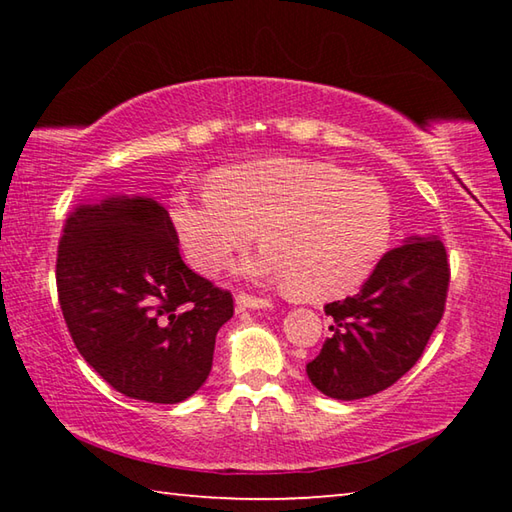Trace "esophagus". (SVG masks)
Listing matches in <instances>:
<instances>
[{"mask_svg": "<svg viewBox=\"0 0 512 512\" xmlns=\"http://www.w3.org/2000/svg\"><path fill=\"white\" fill-rule=\"evenodd\" d=\"M237 307H239V309H271V300L255 298V296H246V293H239V296H237Z\"/></svg>", "mask_w": 512, "mask_h": 512, "instance_id": "1", "label": "esophagus"}]
</instances>
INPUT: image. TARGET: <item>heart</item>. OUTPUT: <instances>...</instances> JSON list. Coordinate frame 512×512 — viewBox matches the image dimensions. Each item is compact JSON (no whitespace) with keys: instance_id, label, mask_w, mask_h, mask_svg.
I'll return each mask as SVG.
<instances>
[{"instance_id":"heart-1","label":"heart","mask_w":512,"mask_h":512,"mask_svg":"<svg viewBox=\"0 0 512 512\" xmlns=\"http://www.w3.org/2000/svg\"><path fill=\"white\" fill-rule=\"evenodd\" d=\"M171 223L189 262L216 273L253 244L241 268L284 282L291 298H341L368 280L393 237V205L375 180L332 162L271 158L212 173L210 189L171 198Z\"/></svg>"}]
</instances>
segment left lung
Returning a JSON list of instances; mask_svg holds the SVG:
<instances>
[{
	"label": "left lung",
	"mask_w": 512,
	"mask_h": 512,
	"mask_svg": "<svg viewBox=\"0 0 512 512\" xmlns=\"http://www.w3.org/2000/svg\"><path fill=\"white\" fill-rule=\"evenodd\" d=\"M449 264L436 235L406 237L379 259L357 296L325 305L334 318L307 377L334 400L386 391L422 357L445 311Z\"/></svg>",
	"instance_id": "1"
}]
</instances>
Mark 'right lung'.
<instances>
[{"instance_id":"obj_1","label":"right lung","mask_w":512,"mask_h":512,"mask_svg":"<svg viewBox=\"0 0 512 512\" xmlns=\"http://www.w3.org/2000/svg\"><path fill=\"white\" fill-rule=\"evenodd\" d=\"M58 300L81 357L126 397L178 404L205 384L232 296L185 266L151 196L112 192L67 216Z\"/></svg>"}]
</instances>
